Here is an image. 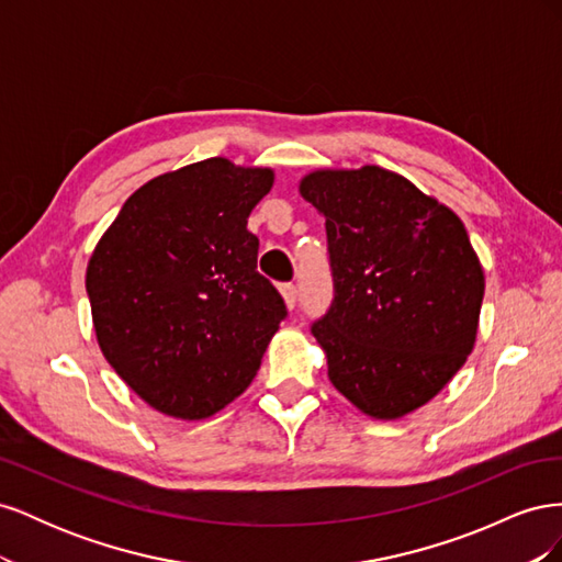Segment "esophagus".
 I'll list each match as a JSON object with an SVG mask.
<instances>
[{
    "label": "esophagus",
    "mask_w": 562,
    "mask_h": 562,
    "mask_svg": "<svg viewBox=\"0 0 562 562\" xmlns=\"http://www.w3.org/2000/svg\"><path fill=\"white\" fill-rule=\"evenodd\" d=\"M281 295H283L285 307L293 310L295 302H297V288H295L293 283H283V285H281Z\"/></svg>",
    "instance_id": "1"
}]
</instances>
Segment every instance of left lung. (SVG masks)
Masks as SVG:
<instances>
[{
    "mask_svg": "<svg viewBox=\"0 0 562 562\" xmlns=\"http://www.w3.org/2000/svg\"><path fill=\"white\" fill-rule=\"evenodd\" d=\"M300 194L326 217L335 300L312 333L333 386L372 419L419 411L479 337L485 274L464 223L380 166L314 168Z\"/></svg>",
    "mask_w": 562,
    "mask_h": 562,
    "instance_id": "left-lung-1",
    "label": "left lung"
}]
</instances>
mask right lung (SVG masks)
I'll return each mask as SVG.
<instances>
[{
  "mask_svg": "<svg viewBox=\"0 0 562 562\" xmlns=\"http://www.w3.org/2000/svg\"><path fill=\"white\" fill-rule=\"evenodd\" d=\"M274 178L225 157L187 164L138 187L93 248L98 347L168 417L206 419L239 398L285 316L246 229Z\"/></svg>",
  "mask_w": 562,
  "mask_h": 562,
  "instance_id": "obj_1",
  "label": "right lung"
}]
</instances>
